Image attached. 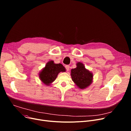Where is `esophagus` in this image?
Listing matches in <instances>:
<instances>
[{"label":"esophagus","instance_id":"34e87169","mask_svg":"<svg viewBox=\"0 0 131 131\" xmlns=\"http://www.w3.org/2000/svg\"><path fill=\"white\" fill-rule=\"evenodd\" d=\"M65 68H66V71H69V70H70V66L69 65H66L65 66Z\"/></svg>","mask_w":131,"mask_h":131}]
</instances>
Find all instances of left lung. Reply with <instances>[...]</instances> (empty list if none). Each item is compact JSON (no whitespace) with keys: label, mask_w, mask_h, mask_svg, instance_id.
Masks as SVG:
<instances>
[{"label":"left lung","mask_w":131,"mask_h":131,"mask_svg":"<svg viewBox=\"0 0 131 131\" xmlns=\"http://www.w3.org/2000/svg\"><path fill=\"white\" fill-rule=\"evenodd\" d=\"M72 81L81 89H85L90 85L93 81V74L86 69L84 64L80 62L77 64V67L71 70Z\"/></svg>","instance_id":"left-lung-1"}]
</instances>
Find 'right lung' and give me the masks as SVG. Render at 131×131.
Masks as SVG:
<instances>
[{
    "mask_svg": "<svg viewBox=\"0 0 131 131\" xmlns=\"http://www.w3.org/2000/svg\"><path fill=\"white\" fill-rule=\"evenodd\" d=\"M66 71L65 68L61 64H55L53 60H50L46 64L45 67L41 70L39 76L42 83L50 85L56 80L58 74Z\"/></svg>",
    "mask_w": 131,
    "mask_h": 131,
    "instance_id": "1",
    "label": "right lung"
}]
</instances>
